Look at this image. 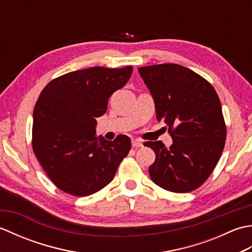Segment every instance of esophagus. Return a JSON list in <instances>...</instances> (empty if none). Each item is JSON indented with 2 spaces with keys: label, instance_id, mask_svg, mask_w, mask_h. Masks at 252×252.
Instances as JSON below:
<instances>
[{
  "label": "esophagus",
  "instance_id": "esophagus-1",
  "mask_svg": "<svg viewBox=\"0 0 252 252\" xmlns=\"http://www.w3.org/2000/svg\"><path fill=\"white\" fill-rule=\"evenodd\" d=\"M132 146L133 147H142L143 142L141 140H138V138H134V140H132Z\"/></svg>",
  "mask_w": 252,
  "mask_h": 252
}]
</instances>
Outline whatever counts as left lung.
Masks as SVG:
<instances>
[{
    "label": "left lung",
    "mask_w": 252,
    "mask_h": 252,
    "mask_svg": "<svg viewBox=\"0 0 252 252\" xmlns=\"http://www.w3.org/2000/svg\"><path fill=\"white\" fill-rule=\"evenodd\" d=\"M151 91L158 121L167 123L173 144L146 142L156 154L148 172L155 184L189 192L203 184L221 157L226 126L219 96L206 79L176 63L138 68Z\"/></svg>",
    "instance_id": "left-lung-1"
}]
</instances>
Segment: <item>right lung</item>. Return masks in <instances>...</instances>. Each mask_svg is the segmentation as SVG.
<instances>
[{"mask_svg":"<svg viewBox=\"0 0 252 252\" xmlns=\"http://www.w3.org/2000/svg\"><path fill=\"white\" fill-rule=\"evenodd\" d=\"M133 68L92 67L68 72L46 85L33 110L32 147L58 189L84 197L114 179L131 140L96 137V118L103 116L111 94L129 81Z\"/></svg>","mask_w":252,"mask_h":252,"instance_id":"add662e5","label":"right lung"}]
</instances>
